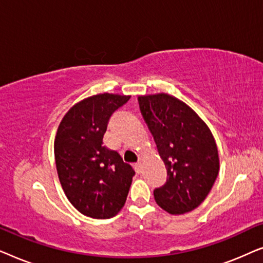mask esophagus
<instances>
[{
	"label": "esophagus",
	"mask_w": 263,
	"mask_h": 263,
	"mask_svg": "<svg viewBox=\"0 0 263 263\" xmlns=\"http://www.w3.org/2000/svg\"><path fill=\"white\" fill-rule=\"evenodd\" d=\"M134 168H135V171L136 172H141V170H142V165H141V163H140V161H138V163H135L134 164Z\"/></svg>",
	"instance_id": "1"
}]
</instances>
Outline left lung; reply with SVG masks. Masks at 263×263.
I'll use <instances>...</instances> for the list:
<instances>
[{
	"mask_svg": "<svg viewBox=\"0 0 263 263\" xmlns=\"http://www.w3.org/2000/svg\"><path fill=\"white\" fill-rule=\"evenodd\" d=\"M142 117L167 171L154 189L158 206L170 214L195 210L210 194L219 172V156L210 128L192 107L166 93L138 98Z\"/></svg>",
	"mask_w": 263,
	"mask_h": 263,
	"instance_id": "left-lung-1",
	"label": "left lung"
}]
</instances>
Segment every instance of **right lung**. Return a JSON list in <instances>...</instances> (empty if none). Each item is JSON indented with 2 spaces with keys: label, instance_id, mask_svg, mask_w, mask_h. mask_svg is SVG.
<instances>
[{
  "label": "right lung",
  "instance_id": "1",
  "mask_svg": "<svg viewBox=\"0 0 263 263\" xmlns=\"http://www.w3.org/2000/svg\"><path fill=\"white\" fill-rule=\"evenodd\" d=\"M130 96L102 93L70 107L57 129L55 160L69 202L87 217L109 219L124 206L135 171L103 145L107 123Z\"/></svg>",
  "mask_w": 263,
  "mask_h": 263
}]
</instances>
